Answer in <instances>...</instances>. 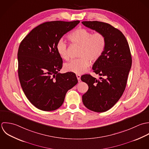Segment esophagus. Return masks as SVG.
Returning a JSON list of instances; mask_svg holds the SVG:
<instances>
[{"mask_svg":"<svg viewBox=\"0 0 149 149\" xmlns=\"http://www.w3.org/2000/svg\"><path fill=\"white\" fill-rule=\"evenodd\" d=\"M77 79H78V82H81V75H80L77 74Z\"/></svg>","mask_w":149,"mask_h":149,"instance_id":"1","label":"esophagus"}]
</instances>
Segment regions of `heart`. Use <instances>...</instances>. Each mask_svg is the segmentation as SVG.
I'll return each instance as SVG.
<instances>
[{
  "instance_id": "b5f03b06",
  "label": "heart",
  "mask_w": 149,
  "mask_h": 149,
  "mask_svg": "<svg viewBox=\"0 0 149 149\" xmlns=\"http://www.w3.org/2000/svg\"><path fill=\"white\" fill-rule=\"evenodd\" d=\"M70 40L81 46L78 59L72 60L64 64L67 71L77 74L84 72L89 66L90 60L95 62L99 59L103 54L105 46L106 38L104 35L97 32L92 33L85 28H78L68 36ZM56 50L60 56L63 59L69 58L67 45L63 40H59L56 44Z\"/></svg>"
}]
</instances>
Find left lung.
Wrapping results in <instances>:
<instances>
[{
    "instance_id": "left-lung-1",
    "label": "left lung",
    "mask_w": 149,
    "mask_h": 149,
    "mask_svg": "<svg viewBox=\"0 0 149 149\" xmlns=\"http://www.w3.org/2000/svg\"><path fill=\"white\" fill-rule=\"evenodd\" d=\"M82 24L103 34L106 46L101 57L93 65L100 79L83 75L82 81L89 89L82 95L84 105L90 111L104 112L111 109L123 95L132 64L128 43L124 34L110 24L99 21H83Z\"/></svg>"
}]
</instances>
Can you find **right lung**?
<instances>
[{
    "label": "right lung",
    "instance_id": "add662e5",
    "mask_svg": "<svg viewBox=\"0 0 149 149\" xmlns=\"http://www.w3.org/2000/svg\"><path fill=\"white\" fill-rule=\"evenodd\" d=\"M79 22H44L31 30L19 45V82L27 98L40 110L52 111L58 109L67 91L78 83L75 73L59 72L63 61L56 47L63 36Z\"/></svg>",
    "mask_w": 149,
    "mask_h": 149
}]
</instances>
